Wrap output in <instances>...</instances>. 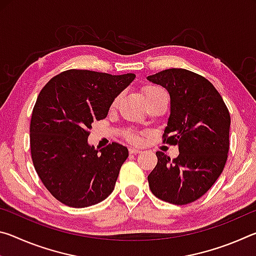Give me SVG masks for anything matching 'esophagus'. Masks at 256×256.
Returning <instances> with one entry per match:
<instances>
[{"instance_id": "obj_1", "label": "esophagus", "mask_w": 256, "mask_h": 256, "mask_svg": "<svg viewBox=\"0 0 256 256\" xmlns=\"http://www.w3.org/2000/svg\"><path fill=\"white\" fill-rule=\"evenodd\" d=\"M128 150H130V154H134L141 152V150L138 149V148H130Z\"/></svg>"}]
</instances>
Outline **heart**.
Here are the masks:
<instances>
[{
  "mask_svg": "<svg viewBox=\"0 0 256 256\" xmlns=\"http://www.w3.org/2000/svg\"><path fill=\"white\" fill-rule=\"evenodd\" d=\"M160 92H164V90L162 88H159V86H149L144 89L146 98H148L150 96H154V94H160ZM118 100H120V96L115 97L114 100H112V106L118 105ZM126 138H128V140H132V141H140V138H138L136 134H133V133H128Z\"/></svg>",
  "mask_w": 256,
  "mask_h": 256,
  "instance_id": "obj_1",
  "label": "heart"
}]
</instances>
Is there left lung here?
<instances>
[{
  "mask_svg": "<svg viewBox=\"0 0 256 256\" xmlns=\"http://www.w3.org/2000/svg\"><path fill=\"white\" fill-rule=\"evenodd\" d=\"M170 94V116L162 142L178 146V157L162 151L148 176L160 200L183 206L196 201L222 175L229 150L230 115L209 80L185 68H167L148 76Z\"/></svg>",
  "mask_w": 256,
  "mask_h": 256,
  "instance_id": "obj_1",
  "label": "left lung"
}]
</instances>
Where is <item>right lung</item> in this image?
Instances as JSON below:
<instances>
[{
    "mask_svg": "<svg viewBox=\"0 0 256 256\" xmlns=\"http://www.w3.org/2000/svg\"><path fill=\"white\" fill-rule=\"evenodd\" d=\"M134 78L133 73L72 68L42 89L30 120V152L38 176L56 200L86 208L112 192L128 150L112 142L98 152L86 138L92 124L106 118L114 98Z\"/></svg>",
    "mask_w": 256,
    "mask_h": 256,
    "instance_id": "obj_1",
    "label": "right lung"
}]
</instances>
